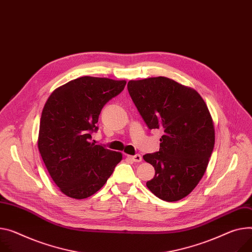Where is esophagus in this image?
Instances as JSON below:
<instances>
[{
  "label": "esophagus",
  "mask_w": 252,
  "mask_h": 252,
  "mask_svg": "<svg viewBox=\"0 0 252 252\" xmlns=\"http://www.w3.org/2000/svg\"><path fill=\"white\" fill-rule=\"evenodd\" d=\"M133 162H140L142 160V157L140 154H135V156H127Z\"/></svg>",
  "instance_id": "1"
}]
</instances>
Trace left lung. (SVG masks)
Listing matches in <instances>:
<instances>
[{
  "instance_id": "left-lung-1",
  "label": "left lung",
  "mask_w": 252,
  "mask_h": 252,
  "mask_svg": "<svg viewBox=\"0 0 252 252\" xmlns=\"http://www.w3.org/2000/svg\"><path fill=\"white\" fill-rule=\"evenodd\" d=\"M129 94L149 129H160L159 151L143 156L156 176L146 183L158 198L182 200L197 187L214 149L215 130L197 91L164 76L130 81Z\"/></svg>"
}]
</instances>
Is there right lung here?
I'll list each match as a JSON object with an SVG mask.
<instances>
[{
    "label": "right lung",
    "instance_id": "obj_1",
    "mask_svg": "<svg viewBox=\"0 0 252 252\" xmlns=\"http://www.w3.org/2000/svg\"><path fill=\"white\" fill-rule=\"evenodd\" d=\"M125 81L82 76L56 89L42 110L38 148L50 177L67 197L86 199L98 191L121 159L92 141L103 107Z\"/></svg>",
    "mask_w": 252,
    "mask_h": 252
}]
</instances>
